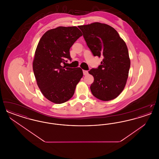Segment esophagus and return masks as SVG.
<instances>
[{
    "label": "esophagus",
    "mask_w": 159,
    "mask_h": 159,
    "mask_svg": "<svg viewBox=\"0 0 159 159\" xmlns=\"http://www.w3.org/2000/svg\"><path fill=\"white\" fill-rule=\"evenodd\" d=\"M83 75H84V76H86V75H87L88 74V71L87 70H83Z\"/></svg>",
    "instance_id": "34e87169"
}]
</instances>
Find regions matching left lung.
Segmentation results:
<instances>
[{
	"mask_svg": "<svg viewBox=\"0 0 159 159\" xmlns=\"http://www.w3.org/2000/svg\"><path fill=\"white\" fill-rule=\"evenodd\" d=\"M79 28L93 55L103 58L98 68L89 71L94 77L90 87L92 95L104 101L117 98L125 88L130 66L125 42L106 24L93 23Z\"/></svg>",
	"mask_w": 159,
	"mask_h": 159,
	"instance_id": "obj_1",
	"label": "left lung"
}]
</instances>
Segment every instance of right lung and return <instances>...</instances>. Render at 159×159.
I'll return each instance as SVG.
<instances>
[{
	"label": "right lung",
	"mask_w": 159,
	"mask_h": 159,
	"mask_svg": "<svg viewBox=\"0 0 159 159\" xmlns=\"http://www.w3.org/2000/svg\"><path fill=\"white\" fill-rule=\"evenodd\" d=\"M82 36L76 27H58L47 31L40 39L33 62L34 75L46 98L62 104L71 98L83 77L80 67H62L71 60L70 49Z\"/></svg>",
	"instance_id": "right-lung-1"
}]
</instances>
